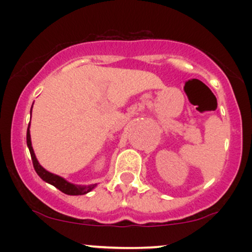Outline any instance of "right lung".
<instances>
[{"mask_svg":"<svg viewBox=\"0 0 252 252\" xmlns=\"http://www.w3.org/2000/svg\"><path fill=\"white\" fill-rule=\"evenodd\" d=\"M31 115H32V110H31ZM27 146H28V149H30L32 161H33V166H34V169H35L36 174L39 175L43 181L53 185L54 187H57L58 189L62 190L63 193H65V194H68V195H83V194H86V193H89L90 190H92L94 187H96V184L90 185V186H78V185H73L71 184V182L66 181L65 179L62 178V176L47 172V170L43 168L41 164L39 163V161L36 160L33 147H32L30 124H28V129H27Z\"/></svg>","mask_w":252,"mask_h":252,"instance_id":"add662e5","label":"right lung"}]
</instances>
